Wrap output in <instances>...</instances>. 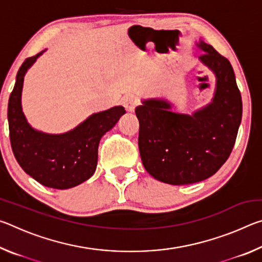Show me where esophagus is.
Wrapping results in <instances>:
<instances>
[{"instance_id": "esophagus-1", "label": "esophagus", "mask_w": 262, "mask_h": 262, "mask_svg": "<svg viewBox=\"0 0 262 262\" xmlns=\"http://www.w3.org/2000/svg\"><path fill=\"white\" fill-rule=\"evenodd\" d=\"M122 104L125 106V108L128 111V112H133L137 106V100L134 96L128 95L126 97H123L122 99Z\"/></svg>"}]
</instances>
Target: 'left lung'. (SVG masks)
<instances>
[{
    "mask_svg": "<svg viewBox=\"0 0 262 262\" xmlns=\"http://www.w3.org/2000/svg\"><path fill=\"white\" fill-rule=\"evenodd\" d=\"M200 60L215 73L212 103L193 115L171 111L166 100L152 98L135 108L140 122L142 163L155 179L187 185L215 174L231 154L242 121L243 103L227 57L205 41Z\"/></svg>",
    "mask_w": 262,
    "mask_h": 262,
    "instance_id": "left-lung-1",
    "label": "left lung"
}]
</instances>
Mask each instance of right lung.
Here are the masks:
<instances>
[{
    "label": "right lung",
    "mask_w": 262,
    "mask_h": 262,
    "mask_svg": "<svg viewBox=\"0 0 262 262\" xmlns=\"http://www.w3.org/2000/svg\"><path fill=\"white\" fill-rule=\"evenodd\" d=\"M41 53L28 57L17 73L8 103L9 136L12 152L26 173L46 187L67 189L95 173L101 136L126 111L122 106H115L92 114L75 129L61 135L34 130L21 112L20 95L26 70Z\"/></svg>",
    "instance_id": "right-lung-1"
}]
</instances>
